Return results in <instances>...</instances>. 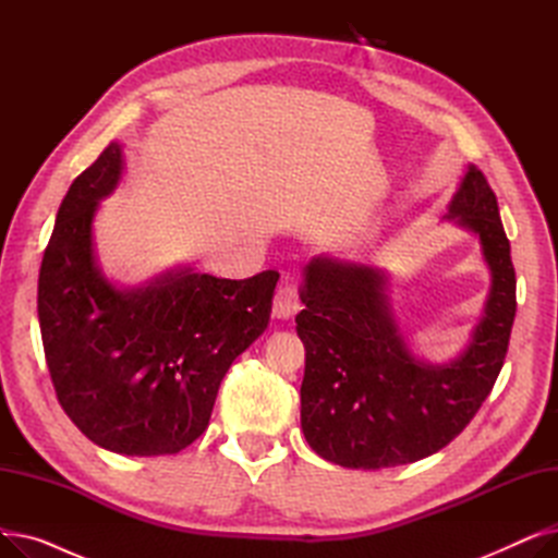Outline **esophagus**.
Segmentation results:
<instances>
[{"mask_svg":"<svg viewBox=\"0 0 558 558\" xmlns=\"http://www.w3.org/2000/svg\"><path fill=\"white\" fill-rule=\"evenodd\" d=\"M299 310H301L299 287H296L294 278H284L280 282V287L276 289V296H274V316L291 318Z\"/></svg>","mask_w":558,"mask_h":558,"instance_id":"1","label":"esophagus"}]
</instances>
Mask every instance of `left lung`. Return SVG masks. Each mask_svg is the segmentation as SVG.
I'll use <instances>...</instances> for the list:
<instances>
[{
  "instance_id": "1",
  "label": "left lung",
  "mask_w": 558,
  "mask_h": 558,
  "mask_svg": "<svg viewBox=\"0 0 558 558\" xmlns=\"http://www.w3.org/2000/svg\"><path fill=\"white\" fill-rule=\"evenodd\" d=\"M446 217L477 234L490 271L484 316L448 364L409 350L383 269L330 255L305 267V310L296 316L305 343L301 427L318 457L362 471L414 463L446 448L490 393L515 318V271L497 198L475 165Z\"/></svg>"
}]
</instances>
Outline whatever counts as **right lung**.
I'll list each match as a JSON object with an SVG mask.
<instances>
[{
  "label": "right lung",
  "instance_id": "right-lung-1",
  "mask_svg": "<svg viewBox=\"0 0 558 558\" xmlns=\"http://www.w3.org/2000/svg\"><path fill=\"white\" fill-rule=\"evenodd\" d=\"M122 144L70 185L38 278L45 360L58 402L99 448L175 454L205 432L230 364L269 326L278 271L226 280L173 269L120 289L99 269L93 221L122 179Z\"/></svg>",
  "mask_w": 558,
  "mask_h": 558
}]
</instances>
